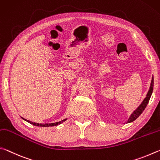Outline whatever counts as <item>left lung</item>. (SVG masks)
<instances>
[{"instance_id": "obj_1", "label": "left lung", "mask_w": 160, "mask_h": 160, "mask_svg": "<svg viewBox=\"0 0 160 160\" xmlns=\"http://www.w3.org/2000/svg\"><path fill=\"white\" fill-rule=\"evenodd\" d=\"M153 86H154V78L152 76V81H151V83H150V89L146 95V97L145 98V99L143 100V101L142 102L141 104L138 106V108H137L135 111H133V113L131 114L129 119H128L127 123H131L133 121H135V120L142 113V112L144 111L145 108H146L147 105L148 104V102H149V100L150 99L151 95H152V93Z\"/></svg>"}]
</instances>
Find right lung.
Returning <instances> with one entry per match:
<instances>
[{"instance_id": "obj_1", "label": "right lung", "mask_w": 160, "mask_h": 160, "mask_svg": "<svg viewBox=\"0 0 160 160\" xmlns=\"http://www.w3.org/2000/svg\"><path fill=\"white\" fill-rule=\"evenodd\" d=\"M22 119H23L24 121H26L27 122L30 123L31 124H33L34 126H36V127H53V126H57L58 124H60L62 123L65 122L66 120L67 119V118L64 119L63 120H62L60 122H55V123H51V124H38V123H36V122H30L29 120H27L26 119H24L23 117H22Z\"/></svg>"}]
</instances>
